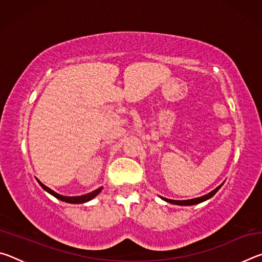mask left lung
Instances as JSON below:
<instances>
[{"mask_svg":"<svg viewBox=\"0 0 262 262\" xmlns=\"http://www.w3.org/2000/svg\"><path fill=\"white\" fill-rule=\"evenodd\" d=\"M222 185H223V184H222ZM222 185H220L219 187H216L214 190H211L210 193L203 195V196L190 199V200H171V199H166V198H163V196H161V199H163L164 201H166L168 203H172V205H178V206H193V205H198V203H201L203 201L208 200V199H210L211 196H214L217 190H219L222 187Z\"/></svg>","mask_w":262,"mask_h":262,"instance_id":"8db88e82","label":"left lung"}]
</instances>
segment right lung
Wrapping results in <instances>:
<instances>
[{
	"instance_id": "obj_1",
	"label": "right lung",
	"mask_w": 262,
	"mask_h": 262,
	"mask_svg": "<svg viewBox=\"0 0 262 262\" xmlns=\"http://www.w3.org/2000/svg\"><path fill=\"white\" fill-rule=\"evenodd\" d=\"M38 183L40 184L41 187L45 189L46 192L52 194L53 196H55L56 199H59V200L64 201V202H68V203H84V202H88V201L92 200V199H94V198H96L97 195H98L101 192V189H103V187H99L98 189L94 190V192L88 193L85 195H81V196H64V195L57 194L56 192H54V190H52L51 188H48L47 186H45L42 183H40V181H39V180H38Z\"/></svg>"
}]
</instances>
